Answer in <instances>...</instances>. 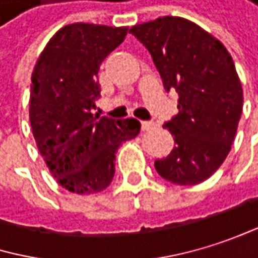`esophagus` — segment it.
Segmentation results:
<instances>
[{
	"instance_id": "esophagus-1",
	"label": "esophagus",
	"mask_w": 258,
	"mask_h": 258,
	"mask_svg": "<svg viewBox=\"0 0 258 258\" xmlns=\"http://www.w3.org/2000/svg\"><path fill=\"white\" fill-rule=\"evenodd\" d=\"M141 126H142V130H144V132H147V130H151V128H154L156 123H154L153 120H142V122H141Z\"/></svg>"
}]
</instances>
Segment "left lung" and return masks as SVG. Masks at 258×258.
I'll use <instances>...</instances> for the list:
<instances>
[{
	"label": "left lung",
	"instance_id": "left-lung-1",
	"mask_svg": "<svg viewBox=\"0 0 258 258\" xmlns=\"http://www.w3.org/2000/svg\"><path fill=\"white\" fill-rule=\"evenodd\" d=\"M150 51L165 89L178 93V113L163 126L174 150L156 160L165 180L192 186L227 159L243 107V90L227 48L195 22L163 16L130 28Z\"/></svg>",
	"mask_w": 258,
	"mask_h": 258
}]
</instances>
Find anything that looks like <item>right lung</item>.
I'll list each match as a JSON object with an SVG mask.
<instances>
[{"label":"right lung","mask_w":258,"mask_h":258,"mask_svg":"<svg viewBox=\"0 0 258 258\" xmlns=\"http://www.w3.org/2000/svg\"><path fill=\"white\" fill-rule=\"evenodd\" d=\"M128 27L75 22L60 28L31 74L30 123L51 175L78 195L104 190L113 180L119 145L135 139L141 122L92 113L99 96L98 71Z\"/></svg>","instance_id":"obj_1"}]
</instances>
